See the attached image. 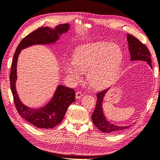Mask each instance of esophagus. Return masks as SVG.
I'll return each mask as SVG.
<instances>
[{
	"label": "esophagus",
	"mask_w": 160,
	"mask_h": 160,
	"mask_svg": "<svg viewBox=\"0 0 160 160\" xmlns=\"http://www.w3.org/2000/svg\"><path fill=\"white\" fill-rule=\"evenodd\" d=\"M82 96V94L81 92H80V91H78V92H76V94H75V97H76L77 99L81 98Z\"/></svg>",
	"instance_id": "1"
}]
</instances>
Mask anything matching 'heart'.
<instances>
[{"mask_svg":"<svg viewBox=\"0 0 160 160\" xmlns=\"http://www.w3.org/2000/svg\"><path fill=\"white\" fill-rule=\"evenodd\" d=\"M122 58V50L116 44H89L76 48L72 56L73 62L66 63L65 70L74 82L81 81L82 73L87 72L91 85L102 87L117 75Z\"/></svg>","mask_w":160,"mask_h":160,"instance_id":"heart-1","label":"heart"}]
</instances>
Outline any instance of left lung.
<instances>
[{"label":"left lung","mask_w":160,"mask_h":160,"mask_svg":"<svg viewBox=\"0 0 160 160\" xmlns=\"http://www.w3.org/2000/svg\"><path fill=\"white\" fill-rule=\"evenodd\" d=\"M127 39L129 43V50L131 55V60H142L145 61L152 68V61L150 59V53L146 47L145 44L142 43L136 37L128 34ZM109 88L105 89L97 94V101L95 106L94 111L92 115V120L94 125L97 128L104 133H116L126 129L129 126H119L110 123L104 116L103 110H102V101L104 96Z\"/></svg>","instance_id":"obj_1"}]
</instances>
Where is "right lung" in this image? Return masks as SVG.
Segmentation results:
<instances>
[{"label":"right lung","instance_id":"1","mask_svg":"<svg viewBox=\"0 0 160 160\" xmlns=\"http://www.w3.org/2000/svg\"><path fill=\"white\" fill-rule=\"evenodd\" d=\"M69 28L68 23L60 24L55 29L43 27L37 29L24 37L18 44L14 54L10 74V88L14 102L19 114L28 122L40 129H51L62 122L69 106L75 100L73 88L59 85L52 98L44 106L33 109L25 106L19 98L16 88L17 62L21 50L34 44H49L56 42L60 36L66 33Z\"/></svg>","mask_w":160,"mask_h":160}]
</instances>
